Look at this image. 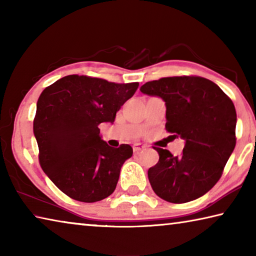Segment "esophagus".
Listing matches in <instances>:
<instances>
[{
    "label": "esophagus",
    "mask_w": 256,
    "mask_h": 256,
    "mask_svg": "<svg viewBox=\"0 0 256 256\" xmlns=\"http://www.w3.org/2000/svg\"><path fill=\"white\" fill-rule=\"evenodd\" d=\"M144 148H146L144 146H142V144H136L133 146V151H134V152H136V154H138L141 150H144Z\"/></svg>",
    "instance_id": "34e87169"
}]
</instances>
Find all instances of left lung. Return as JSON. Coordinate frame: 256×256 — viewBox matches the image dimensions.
<instances>
[{
	"instance_id": "8db88e82",
	"label": "left lung",
	"mask_w": 256,
	"mask_h": 256,
	"mask_svg": "<svg viewBox=\"0 0 256 256\" xmlns=\"http://www.w3.org/2000/svg\"><path fill=\"white\" fill-rule=\"evenodd\" d=\"M140 92L162 98L166 130L185 141L182 156L154 148L159 162L149 168L151 188L172 203L196 200L214 188L236 146L232 102L214 82L201 76H170L146 82Z\"/></svg>"
}]
</instances>
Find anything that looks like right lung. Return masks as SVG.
<instances>
[{
    "mask_svg": "<svg viewBox=\"0 0 256 256\" xmlns=\"http://www.w3.org/2000/svg\"><path fill=\"white\" fill-rule=\"evenodd\" d=\"M138 86L86 76H66L38 98L34 134L40 162L48 178L68 196L97 202L114 192L128 144L112 148L104 141L99 124L114 123L116 112Z\"/></svg>",
    "mask_w": 256,
    "mask_h": 256,
    "instance_id": "obj_1",
    "label": "right lung"
}]
</instances>
